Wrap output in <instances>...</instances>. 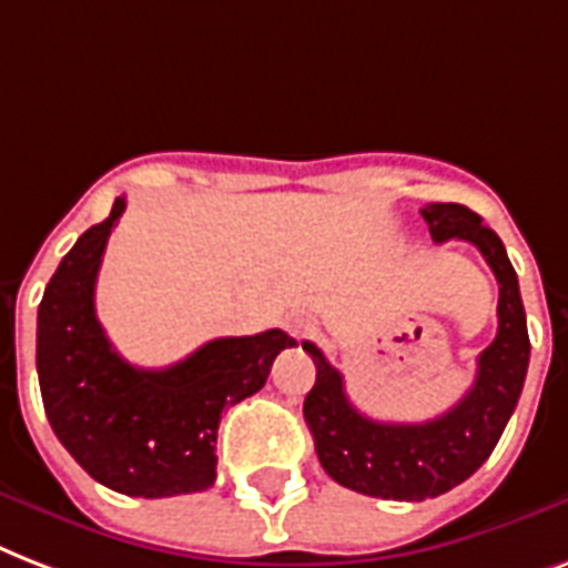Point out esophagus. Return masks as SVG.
<instances>
[{
  "instance_id": "34e87169",
  "label": "esophagus",
  "mask_w": 568,
  "mask_h": 568,
  "mask_svg": "<svg viewBox=\"0 0 568 568\" xmlns=\"http://www.w3.org/2000/svg\"><path fill=\"white\" fill-rule=\"evenodd\" d=\"M284 328H287L290 337H296V341H302V337H307V334L314 332V323H311L307 316H298L296 314V316H290Z\"/></svg>"
}]
</instances>
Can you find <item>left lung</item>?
<instances>
[{
    "mask_svg": "<svg viewBox=\"0 0 568 568\" xmlns=\"http://www.w3.org/2000/svg\"><path fill=\"white\" fill-rule=\"evenodd\" d=\"M435 243L465 240L480 248L498 278V334L477 358V379L444 415L424 424H385L349 403L344 376L311 341L302 344L316 364L305 397V420L325 474L346 489L382 500L438 498L480 468L516 412L530 362L525 305L500 236L463 204L420 210Z\"/></svg>",
    "mask_w": 568,
    "mask_h": 568,
    "instance_id": "left-lung-1",
    "label": "left lung"
}]
</instances>
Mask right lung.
I'll use <instances>...</instances> for the list:
<instances>
[{"instance_id": "obj_1", "label": "right lung", "mask_w": 568, "mask_h": 568, "mask_svg": "<svg viewBox=\"0 0 568 568\" xmlns=\"http://www.w3.org/2000/svg\"><path fill=\"white\" fill-rule=\"evenodd\" d=\"M88 227L64 254L38 307V379L52 433L97 483L130 498H171L215 483V433L227 406L266 385L272 362L296 341L281 328L219 337L142 371L112 349L94 311L109 234L124 213Z\"/></svg>"}]
</instances>
